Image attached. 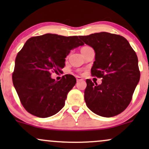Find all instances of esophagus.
Masks as SVG:
<instances>
[{
    "label": "esophagus",
    "instance_id": "1",
    "mask_svg": "<svg viewBox=\"0 0 149 149\" xmlns=\"http://www.w3.org/2000/svg\"><path fill=\"white\" fill-rule=\"evenodd\" d=\"M76 80H77V82L80 81V80H83V78L80 76H76Z\"/></svg>",
    "mask_w": 149,
    "mask_h": 149
}]
</instances>
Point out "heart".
<instances>
[{"label":"heart","instance_id":"obj_1","mask_svg":"<svg viewBox=\"0 0 149 149\" xmlns=\"http://www.w3.org/2000/svg\"><path fill=\"white\" fill-rule=\"evenodd\" d=\"M88 47V46H85V47H82V49H83V48H85V47Z\"/></svg>","mask_w":149,"mask_h":149}]
</instances>
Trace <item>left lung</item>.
Here are the masks:
<instances>
[{
    "label": "left lung",
    "mask_w": 149,
    "mask_h": 149,
    "mask_svg": "<svg viewBox=\"0 0 149 149\" xmlns=\"http://www.w3.org/2000/svg\"><path fill=\"white\" fill-rule=\"evenodd\" d=\"M95 52L91 69L102 84L86 80L85 103L92 112L102 117L118 115L128 107L139 81L138 58L129 42L120 35L100 32L79 36Z\"/></svg>",
    "instance_id": "8db88e82"
}]
</instances>
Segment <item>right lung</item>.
Instances as JSON below:
<instances>
[{
  "label": "right lung",
  "instance_id": "add662e5",
  "mask_svg": "<svg viewBox=\"0 0 149 149\" xmlns=\"http://www.w3.org/2000/svg\"><path fill=\"white\" fill-rule=\"evenodd\" d=\"M84 45L78 36L46 33L25 42L15 59L13 82L21 103L32 115L47 118L64 107L67 94L76 85L72 75L59 81L52 73H61L71 49Z\"/></svg>",
  "mask_w": 149,
  "mask_h": 149
}]
</instances>
